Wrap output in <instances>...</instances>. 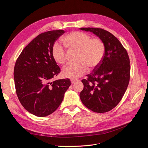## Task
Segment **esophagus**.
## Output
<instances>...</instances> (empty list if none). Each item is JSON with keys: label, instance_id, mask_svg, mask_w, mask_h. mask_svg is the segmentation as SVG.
Masks as SVG:
<instances>
[{"label": "esophagus", "instance_id": "1", "mask_svg": "<svg viewBox=\"0 0 148 148\" xmlns=\"http://www.w3.org/2000/svg\"><path fill=\"white\" fill-rule=\"evenodd\" d=\"M78 81L77 79H71V83H75V82H77Z\"/></svg>", "mask_w": 148, "mask_h": 148}]
</instances>
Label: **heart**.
<instances>
[{
  "instance_id": "obj_1",
  "label": "heart",
  "mask_w": 148,
  "mask_h": 148,
  "mask_svg": "<svg viewBox=\"0 0 148 148\" xmlns=\"http://www.w3.org/2000/svg\"><path fill=\"white\" fill-rule=\"evenodd\" d=\"M64 46L69 50L77 51L76 60L69 64L62 71L63 77L76 79L86 73L89 67L95 69L99 65L105 53V45L102 40L82 31H73L65 35L62 39ZM52 56L57 64H64L67 57L65 48L56 43L52 49Z\"/></svg>"
}]
</instances>
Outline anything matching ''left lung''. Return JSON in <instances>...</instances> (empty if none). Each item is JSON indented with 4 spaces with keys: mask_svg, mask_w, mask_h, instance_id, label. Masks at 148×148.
<instances>
[{
    "mask_svg": "<svg viewBox=\"0 0 148 148\" xmlns=\"http://www.w3.org/2000/svg\"><path fill=\"white\" fill-rule=\"evenodd\" d=\"M101 38L105 45V53L99 65L87 79L79 97L88 109L104 113L117 106L126 91L130 77V59L119 40L109 31L97 28H81Z\"/></svg>",
    "mask_w": 148,
    "mask_h": 148,
    "instance_id": "left-lung-1",
    "label": "left lung"
}]
</instances>
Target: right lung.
Segmentation results:
<instances>
[{
  "label": "right lung",
  "instance_id": "right-lung-1",
  "mask_svg": "<svg viewBox=\"0 0 148 148\" xmlns=\"http://www.w3.org/2000/svg\"><path fill=\"white\" fill-rule=\"evenodd\" d=\"M65 31L53 30L39 34L26 46L14 67L18 98L24 108L38 117H46L59 107L71 84L69 78L52 82L59 75V66L52 49Z\"/></svg>",
  "mask_w": 148,
  "mask_h": 148
}]
</instances>
